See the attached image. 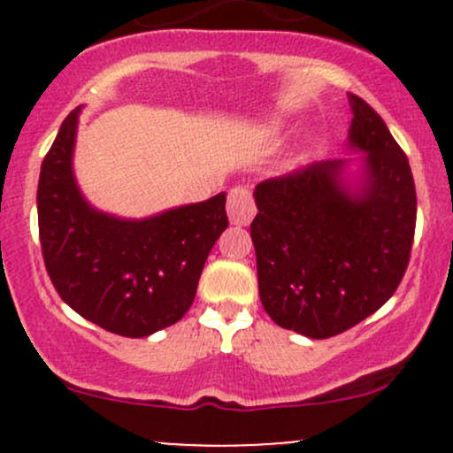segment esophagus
Instances as JSON below:
<instances>
[{
	"label": "esophagus",
	"instance_id": "1",
	"mask_svg": "<svg viewBox=\"0 0 453 453\" xmlns=\"http://www.w3.org/2000/svg\"><path fill=\"white\" fill-rule=\"evenodd\" d=\"M227 217L234 226H247L256 217V202L247 187H234L227 194Z\"/></svg>",
	"mask_w": 453,
	"mask_h": 453
}]
</instances>
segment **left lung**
<instances>
[{
	"instance_id": "obj_1",
	"label": "left lung",
	"mask_w": 453,
	"mask_h": 453,
	"mask_svg": "<svg viewBox=\"0 0 453 453\" xmlns=\"http://www.w3.org/2000/svg\"><path fill=\"white\" fill-rule=\"evenodd\" d=\"M349 104V147L368 153L360 185L342 179L347 159H327L262 180L253 194L259 298L274 324L309 339H330L381 309L413 247L407 155L362 97Z\"/></svg>"
}]
</instances>
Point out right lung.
<instances>
[{"label":"right lung","instance_id":"1","mask_svg":"<svg viewBox=\"0 0 453 453\" xmlns=\"http://www.w3.org/2000/svg\"><path fill=\"white\" fill-rule=\"evenodd\" d=\"M78 112L61 123L40 168L44 266L78 315L112 334L142 339L189 311L206 257L227 227L226 194L147 219L96 211L72 173Z\"/></svg>","mask_w":453,"mask_h":453}]
</instances>
